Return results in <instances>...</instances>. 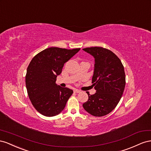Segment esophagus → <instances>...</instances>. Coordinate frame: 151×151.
Wrapping results in <instances>:
<instances>
[{"instance_id":"esophagus-1","label":"esophagus","mask_w":151,"mask_h":151,"mask_svg":"<svg viewBox=\"0 0 151 151\" xmlns=\"http://www.w3.org/2000/svg\"><path fill=\"white\" fill-rule=\"evenodd\" d=\"M73 91H74L75 93H80V90H79L78 89H75L74 90H73Z\"/></svg>"}]
</instances>
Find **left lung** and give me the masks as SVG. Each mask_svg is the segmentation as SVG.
Masks as SVG:
<instances>
[{
	"mask_svg": "<svg viewBox=\"0 0 151 151\" xmlns=\"http://www.w3.org/2000/svg\"><path fill=\"white\" fill-rule=\"evenodd\" d=\"M94 58L92 86L96 92L88 96L84 109L92 116H105L113 111L121 99L125 87V73L120 59L113 52L101 47L83 49Z\"/></svg>",
	"mask_w": 151,
	"mask_h": 151,
	"instance_id": "obj_1",
	"label": "left lung"
}]
</instances>
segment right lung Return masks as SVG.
Here are the masks:
<instances>
[{
    "mask_svg": "<svg viewBox=\"0 0 151 151\" xmlns=\"http://www.w3.org/2000/svg\"><path fill=\"white\" fill-rule=\"evenodd\" d=\"M80 50L50 47L37 54L29 64L26 87L32 105L42 115L51 117L63 111L71 89L55 83L64 64Z\"/></svg>",
    "mask_w": 151,
    "mask_h": 151,
    "instance_id": "obj_1",
    "label": "right lung"
}]
</instances>
